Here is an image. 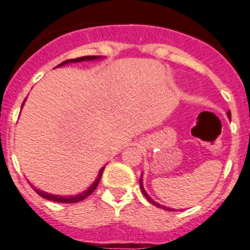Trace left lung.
I'll return each mask as SVG.
<instances>
[{
	"mask_svg": "<svg viewBox=\"0 0 250 250\" xmlns=\"http://www.w3.org/2000/svg\"><path fill=\"white\" fill-rule=\"evenodd\" d=\"M227 114H228V117H229V118H230V116H231V114H230V111H228V113H227ZM139 184H141V190H142V193H143V194H145V197L147 198L148 201H149L150 203H152V204H154V206H156V207H161V206H159L158 203H156V202L153 201L152 198H150L149 195L147 194V193H146L145 188H143V181H142V177H141V179H139ZM161 208H163V209H167V210H172V209H170V208H167V207H161Z\"/></svg>",
	"mask_w": 250,
	"mask_h": 250,
	"instance_id": "1",
	"label": "left lung"
}]
</instances>
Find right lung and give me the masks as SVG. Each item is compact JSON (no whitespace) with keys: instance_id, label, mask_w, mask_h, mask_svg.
<instances>
[{"instance_id":"right-lung-1","label":"right lung","mask_w":250,"mask_h":250,"mask_svg":"<svg viewBox=\"0 0 250 250\" xmlns=\"http://www.w3.org/2000/svg\"><path fill=\"white\" fill-rule=\"evenodd\" d=\"M94 58H97V57H92V56H86V57H78V58H75V60H66V61H64V62H62V63H61V64H58V66L66 64V63H68V62H81V61L94 60ZM103 169H104V168H102V169L100 170V173H98V177H97V179H96V182H94V183L92 184L91 187H89V188L86 190V192L82 193V194L75 195V197H58V195L48 194V193H44V192H42V190H40V189H36V188H33V189H35V192L37 193L38 195H41V197L44 198V199H49V201L58 202V203H77V202L83 201L84 198H87L89 194H92V193H93L94 190H96V188H97L98 183H100V181H101V177H102Z\"/></svg>"}]
</instances>
